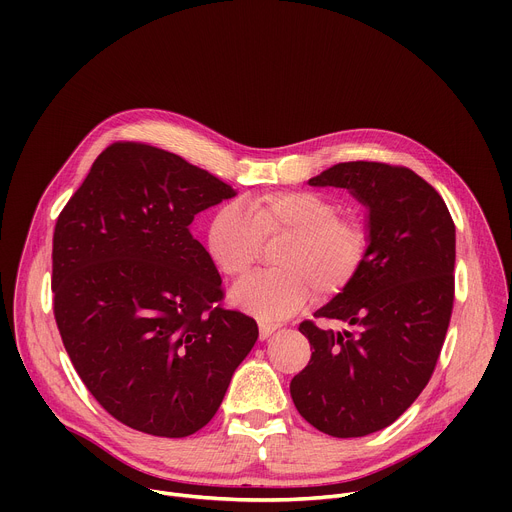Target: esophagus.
Masks as SVG:
<instances>
[{
	"label": "esophagus",
	"mask_w": 512,
	"mask_h": 512,
	"mask_svg": "<svg viewBox=\"0 0 512 512\" xmlns=\"http://www.w3.org/2000/svg\"><path fill=\"white\" fill-rule=\"evenodd\" d=\"M275 330H277V326H275V324L259 322V338H261V340H267Z\"/></svg>",
	"instance_id": "obj_1"
}]
</instances>
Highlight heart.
Returning <instances> with one entry per match:
<instances>
[{"label": "heart", "instance_id": "b5f03b06", "mask_svg": "<svg viewBox=\"0 0 512 512\" xmlns=\"http://www.w3.org/2000/svg\"><path fill=\"white\" fill-rule=\"evenodd\" d=\"M285 241L277 269L233 289V302L263 320L300 312L316 287L332 296L352 283L369 251V229L338 200L316 190L267 192L223 204L208 225V251L227 277L243 279L257 263L263 241Z\"/></svg>", "mask_w": 512, "mask_h": 512}]
</instances>
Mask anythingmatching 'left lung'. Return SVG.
Instances as JSON below:
<instances>
[{
	"label": "left lung",
	"instance_id": "left-lung-1",
	"mask_svg": "<svg viewBox=\"0 0 512 512\" xmlns=\"http://www.w3.org/2000/svg\"><path fill=\"white\" fill-rule=\"evenodd\" d=\"M308 184L346 188L369 208V251L314 314L346 328L300 324L314 352L289 393L316 429L362 437L403 415L433 375L454 308L456 227L444 198L403 166L344 162Z\"/></svg>",
	"mask_w": 512,
	"mask_h": 512
}]
</instances>
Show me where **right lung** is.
Instances as JSON below:
<instances>
[{
	"instance_id": "1",
	"label": "right lung",
	"mask_w": 512,
	"mask_h": 512,
	"mask_svg": "<svg viewBox=\"0 0 512 512\" xmlns=\"http://www.w3.org/2000/svg\"><path fill=\"white\" fill-rule=\"evenodd\" d=\"M235 194L176 154L115 141L58 214L56 326L85 387L127 427L202 429L257 342V322L223 308V279L190 231Z\"/></svg>"
}]
</instances>
